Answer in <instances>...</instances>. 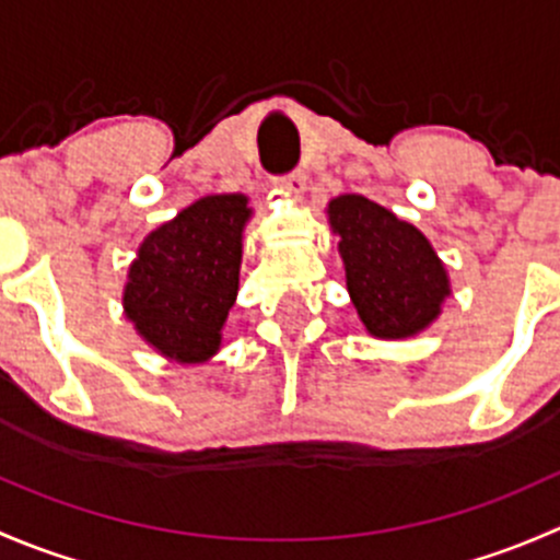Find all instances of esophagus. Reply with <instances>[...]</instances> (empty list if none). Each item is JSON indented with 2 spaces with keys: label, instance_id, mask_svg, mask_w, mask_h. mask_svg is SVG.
<instances>
[{
  "label": "esophagus",
  "instance_id": "esophagus-1",
  "mask_svg": "<svg viewBox=\"0 0 560 560\" xmlns=\"http://www.w3.org/2000/svg\"><path fill=\"white\" fill-rule=\"evenodd\" d=\"M276 186H279L287 197H292V200H301L303 191H306V175L290 173L284 175V178H276Z\"/></svg>",
  "mask_w": 560,
  "mask_h": 560
}]
</instances>
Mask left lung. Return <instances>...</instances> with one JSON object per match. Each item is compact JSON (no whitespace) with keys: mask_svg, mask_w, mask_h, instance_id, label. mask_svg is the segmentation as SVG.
<instances>
[{"mask_svg":"<svg viewBox=\"0 0 560 560\" xmlns=\"http://www.w3.org/2000/svg\"><path fill=\"white\" fill-rule=\"evenodd\" d=\"M327 217L338 235L349 298L371 336H417L442 314L447 268L415 224L363 195L330 200Z\"/></svg>","mask_w":560,"mask_h":560,"instance_id":"left-lung-1","label":"left lung"}]
</instances>
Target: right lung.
<instances>
[{"instance_id": "add662e5", "label": "right lung", "mask_w": 560, "mask_h": 560, "mask_svg": "<svg viewBox=\"0 0 560 560\" xmlns=\"http://www.w3.org/2000/svg\"><path fill=\"white\" fill-rule=\"evenodd\" d=\"M246 195H208L149 233L129 265L124 314L175 363H206L238 295Z\"/></svg>"}]
</instances>
